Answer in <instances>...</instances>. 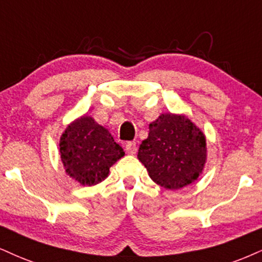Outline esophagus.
Returning a JSON list of instances; mask_svg holds the SVG:
<instances>
[{"label":"esophagus","mask_w":262,"mask_h":262,"mask_svg":"<svg viewBox=\"0 0 262 262\" xmlns=\"http://www.w3.org/2000/svg\"><path fill=\"white\" fill-rule=\"evenodd\" d=\"M125 149H126V153L127 154H135L137 151V144L136 142L132 141V142H127L125 146Z\"/></svg>","instance_id":"1"}]
</instances>
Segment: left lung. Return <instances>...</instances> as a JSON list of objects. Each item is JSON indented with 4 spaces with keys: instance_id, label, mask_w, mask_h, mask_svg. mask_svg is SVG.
Segmentation results:
<instances>
[{
    "instance_id": "8db88e82",
    "label": "left lung",
    "mask_w": 262,
    "mask_h": 262,
    "mask_svg": "<svg viewBox=\"0 0 262 262\" xmlns=\"http://www.w3.org/2000/svg\"><path fill=\"white\" fill-rule=\"evenodd\" d=\"M137 158L154 182L166 189H180L198 180L204 169L205 136L185 115L161 114L149 124Z\"/></svg>"
}]
</instances>
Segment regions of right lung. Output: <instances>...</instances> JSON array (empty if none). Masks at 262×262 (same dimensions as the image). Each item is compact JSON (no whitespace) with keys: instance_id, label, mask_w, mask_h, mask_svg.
Returning <instances> with one entry per match:
<instances>
[{"instance_id":"1","label":"right lung","mask_w":262,"mask_h":262,"mask_svg":"<svg viewBox=\"0 0 262 262\" xmlns=\"http://www.w3.org/2000/svg\"><path fill=\"white\" fill-rule=\"evenodd\" d=\"M59 151L66 172L82 186L102 182L113 164L125 156L109 131L87 115L67 126Z\"/></svg>"}]
</instances>
